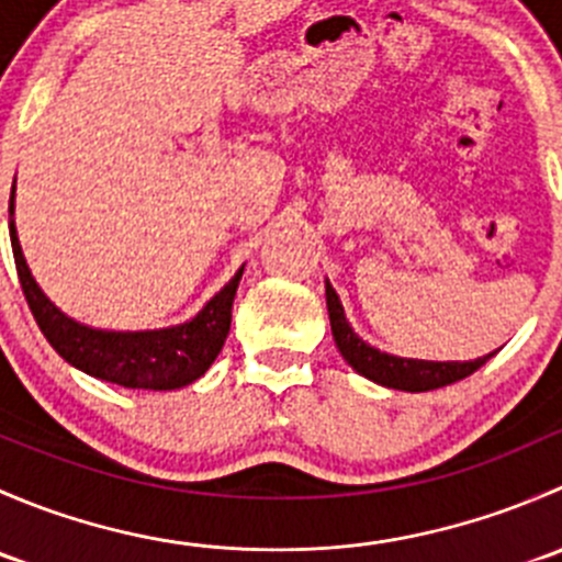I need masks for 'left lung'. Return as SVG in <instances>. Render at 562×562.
<instances>
[{"instance_id": "left-lung-1", "label": "left lung", "mask_w": 562, "mask_h": 562, "mask_svg": "<svg viewBox=\"0 0 562 562\" xmlns=\"http://www.w3.org/2000/svg\"><path fill=\"white\" fill-rule=\"evenodd\" d=\"M326 307H328V321H331L334 342H337L342 359L348 361L359 375H364L367 381L378 383V386L396 389V391L443 389L449 386V383H457L462 381V378L473 375L479 367H484L486 361L495 356V353H486L473 361L405 359V356H394V353H386V350L372 348L370 342H364V339L353 331V326H350L348 317H345L342 302H339L337 291H334L328 280H326Z\"/></svg>"}]
</instances>
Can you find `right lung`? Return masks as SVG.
Returning <instances> with one entry per match:
<instances>
[{
	"mask_svg": "<svg viewBox=\"0 0 562 562\" xmlns=\"http://www.w3.org/2000/svg\"><path fill=\"white\" fill-rule=\"evenodd\" d=\"M15 184L10 195V241H13L15 269L21 288L30 302L40 331L50 348L87 375L116 383L124 389L171 391L190 386L214 364L231 331V307L239 288L245 266L231 277L228 285L214 293L192 321L176 323L168 328H146V331H108L92 328L76 317L65 315L48 296L26 266L19 231L13 220Z\"/></svg>",
	"mask_w": 562,
	"mask_h": 562,
	"instance_id": "right-lung-1",
	"label": "right lung"
}]
</instances>
